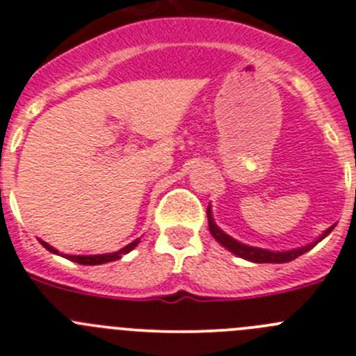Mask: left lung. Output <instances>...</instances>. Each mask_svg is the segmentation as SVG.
<instances>
[{
    "mask_svg": "<svg viewBox=\"0 0 356 356\" xmlns=\"http://www.w3.org/2000/svg\"><path fill=\"white\" fill-rule=\"evenodd\" d=\"M207 218H209V230H211L212 237L219 242V244L227 248L230 253H234L235 257L238 258H244L248 261H253V264H286V261L295 260L298 258L300 254L307 253L309 249H313L318 242L323 241L328 234L335 228V225H332L330 228L323 232L320 237L316 238L314 242L311 244H305L302 248H295V249H288V251H270V249H264V248H254V245H248V244H242L238 242L237 238L230 237L228 234H225L221 228L216 225L214 218H212V211H211V205L207 207Z\"/></svg>",
    "mask_w": 356,
    "mask_h": 356,
    "instance_id": "8db88e82",
    "label": "left lung"
}]
</instances>
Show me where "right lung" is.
Returning a JSON list of instances; mask_svg holds the SVG:
<instances>
[{
  "mask_svg": "<svg viewBox=\"0 0 356 356\" xmlns=\"http://www.w3.org/2000/svg\"><path fill=\"white\" fill-rule=\"evenodd\" d=\"M40 241V238H38ZM138 242H140V238H135L133 242H129L128 245H124L122 249H119V251H115V253H107V254H63L59 253L58 249L52 248L51 244H47V242L40 241V244L43 245V248L47 249V251H51V253L54 254H59V257L66 258V260H72L75 261V264H81V265H102V264H108V261H115V260H121L124 254H128L131 249H135L138 245Z\"/></svg>",
  "mask_w": 356,
  "mask_h": 356,
  "instance_id": "right-lung-1",
  "label": "right lung"
}]
</instances>
